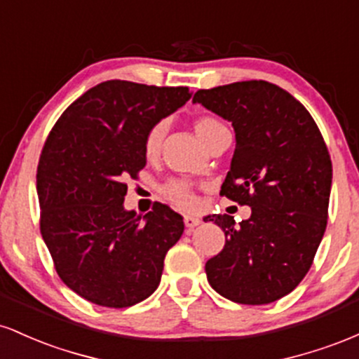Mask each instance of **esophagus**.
<instances>
[{
    "label": "esophagus",
    "mask_w": 359,
    "mask_h": 359,
    "mask_svg": "<svg viewBox=\"0 0 359 359\" xmlns=\"http://www.w3.org/2000/svg\"><path fill=\"white\" fill-rule=\"evenodd\" d=\"M184 224H185V228L194 229L196 226L201 224V219H199V217H194V216H185L184 217Z\"/></svg>",
    "instance_id": "1"
}]
</instances>
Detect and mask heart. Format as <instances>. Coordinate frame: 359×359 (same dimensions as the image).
<instances>
[{
  "label": "heart",
  "instance_id": "heart-1",
  "mask_svg": "<svg viewBox=\"0 0 359 359\" xmlns=\"http://www.w3.org/2000/svg\"><path fill=\"white\" fill-rule=\"evenodd\" d=\"M194 130H196L197 137L204 142L205 147H211L221 135L228 133V128H226L217 118L214 116H197L194 119ZM167 133V123L165 121H156L155 125L148 128L145 138H143V154L148 160H155L160 155L162 150L163 138ZM163 197L170 204H174L179 209H192L196 205V189L191 182L187 180L174 179L168 180V182L162 187Z\"/></svg>",
  "mask_w": 359,
  "mask_h": 359
}]
</instances>
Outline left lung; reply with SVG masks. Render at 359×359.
Here are the masks:
<instances>
[{
	"label": "left lung",
	"instance_id": "1",
	"mask_svg": "<svg viewBox=\"0 0 359 359\" xmlns=\"http://www.w3.org/2000/svg\"><path fill=\"white\" fill-rule=\"evenodd\" d=\"M194 102L233 123L236 148L221 196L250 205L240 224L205 216L226 245L205 263L217 294L246 306L285 297L306 277L327 226L332 163L314 118L285 89L243 81L199 89Z\"/></svg>",
	"mask_w": 359,
	"mask_h": 359
}]
</instances>
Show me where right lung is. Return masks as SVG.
Listing matches in <instances>:
<instances>
[{
	"label": "right lung",
	"instance_id": "right-lung-1",
	"mask_svg": "<svg viewBox=\"0 0 359 359\" xmlns=\"http://www.w3.org/2000/svg\"><path fill=\"white\" fill-rule=\"evenodd\" d=\"M191 100L189 88L106 81L57 119L36 168L40 233L71 290L102 307L123 309L156 290L167 251L184 221L165 204L125 211L128 179L145 167L148 128Z\"/></svg>",
	"mask_w": 359,
	"mask_h": 359
}]
</instances>
